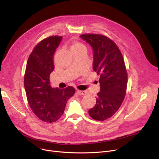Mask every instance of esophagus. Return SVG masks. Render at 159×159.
Masks as SVG:
<instances>
[{
	"instance_id": "obj_1",
	"label": "esophagus",
	"mask_w": 159,
	"mask_h": 159,
	"mask_svg": "<svg viewBox=\"0 0 159 159\" xmlns=\"http://www.w3.org/2000/svg\"><path fill=\"white\" fill-rule=\"evenodd\" d=\"M77 93L79 95H86V91H80V90H77Z\"/></svg>"
}]
</instances>
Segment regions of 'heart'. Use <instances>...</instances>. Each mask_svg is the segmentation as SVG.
I'll return each mask as SVG.
<instances>
[{
	"mask_svg": "<svg viewBox=\"0 0 159 159\" xmlns=\"http://www.w3.org/2000/svg\"><path fill=\"white\" fill-rule=\"evenodd\" d=\"M82 49H86V46L79 42H73L70 47V50L72 53L77 52Z\"/></svg>",
	"mask_w": 159,
	"mask_h": 159,
	"instance_id": "b5f03b06",
	"label": "heart"
}]
</instances>
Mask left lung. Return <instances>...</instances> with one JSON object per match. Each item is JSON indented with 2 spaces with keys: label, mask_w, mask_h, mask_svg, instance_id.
<instances>
[{
  "label": "left lung",
  "mask_w": 159,
  "mask_h": 159,
  "mask_svg": "<svg viewBox=\"0 0 159 159\" xmlns=\"http://www.w3.org/2000/svg\"><path fill=\"white\" fill-rule=\"evenodd\" d=\"M93 49V68L99 75L100 92L95 106L88 111L91 118L103 121L110 118L120 107L126 92L128 74L118 46L108 37L98 34L80 36Z\"/></svg>",
  "instance_id": "1"
}]
</instances>
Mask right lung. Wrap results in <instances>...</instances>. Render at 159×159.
Wrapping results in <instances>:
<instances>
[{
	"mask_svg": "<svg viewBox=\"0 0 159 159\" xmlns=\"http://www.w3.org/2000/svg\"><path fill=\"white\" fill-rule=\"evenodd\" d=\"M62 36H51L41 40L29 56L24 84L30 107L39 119L53 122L62 115L68 100L75 93L71 86L52 88L49 75L54 70L53 56Z\"/></svg>",
	"mask_w": 159,
	"mask_h": 159,
	"instance_id": "right-lung-1",
	"label": "right lung"
}]
</instances>
